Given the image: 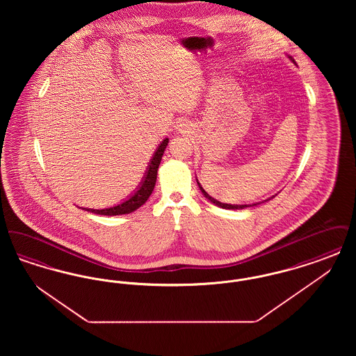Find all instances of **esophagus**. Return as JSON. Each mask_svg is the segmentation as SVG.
Wrapping results in <instances>:
<instances>
[{"label":"esophagus","instance_id":"esophagus-1","mask_svg":"<svg viewBox=\"0 0 356 356\" xmlns=\"http://www.w3.org/2000/svg\"><path fill=\"white\" fill-rule=\"evenodd\" d=\"M183 125H186V124H180V125H179V131H183V128H186V127H183Z\"/></svg>","mask_w":356,"mask_h":356}]
</instances>
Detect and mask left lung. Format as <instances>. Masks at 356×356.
Returning <instances> with one entry per match:
<instances>
[{
    "label": "left lung",
    "mask_w": 356,
    "mask_h": 356,
    "mask_svg": "<svg viewBox=\"0 0 356 356\" xmlns=\"http://www.w3.org/2000/svg\"><path fill=\"white\" fill-rule=\"evenodd\" d=\"M288 58L293 63V64H296L295 63V60L291 57V56H288ZM196 181H197V186L200 188V191H202V193L204 195V197L205 199H208L209 202L212 204H215V205H218V207H220V208H224V209H244V208H247V207H254V205H257L259 203L256 204H227V203H221L219 200H216V199H213L212 196H209L207 192H205V189H204L202 184L199 183V180L196 179ZM272 197H275V196H272ZM271 197V199H272ZM271 199H267V200H271ZM267 200H264V202H267Z\"/></svg>",
    "instance_id": "obj_1"
}]
</instances>
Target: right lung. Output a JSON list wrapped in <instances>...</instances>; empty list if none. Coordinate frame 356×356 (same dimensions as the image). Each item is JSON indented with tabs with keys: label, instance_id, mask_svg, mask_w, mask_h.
Masks as SVG:
<instances>
[{
	"label": "right lung",
	"instance_id": "right-lung-1",
	"mask_svg": "<svg viewBox=\"0 0 356 356\" xmlns=\"http://www.w3.org/2000/svg\"><path fill=\"white\" fill-rule=\"evenodd\" d=\"M170 143V138L165 137L159 147L156 148V151L153 153L152 159L149 160V164L147 167V170L144 173V177L141 179V183L137 186L134 193L129 195L128 199H125L124 202L116 204L113 207L109 208H104V209H90V208H83L88 212L92 213H97L102 216H118V215H125V213H131L136 209H138L143 204L149 199V196L152 195L153 188L156 186V179H157V170L161 161V157L164 154V151L167 148Z\"/></svg>",
	"mask_w": 356,
	"mask_h": 356
}]
</instances>
